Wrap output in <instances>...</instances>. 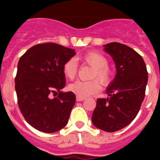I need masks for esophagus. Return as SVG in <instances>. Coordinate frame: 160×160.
I'll return each instance as SVG.
<instances>
[{
	"label": "esophagus",
	"mask_w": 160,
	"mask_h": 160,
	"mask_svg": "<svg viewBox=\"0 0 160 160\" xmlns=\"http://www.w3.org/2000/svg\"><path fill=\"white\" fill-rule=\"evenodd\" d=\"M84 99H85V98L78 97V96H77V97H76V100H77V101H79V102H80V101H83Z\"/></svg>",
	"instance_id": "34e87169"
}]
</instances>
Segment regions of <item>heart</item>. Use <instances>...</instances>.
Wrapping results in <instances>:
<instances>
[{"instance_id": "1", "label": "heart", "mask_w": 160, "mask_h": 160, "mask_svg": "<svg viewBox=\"0 0 160 160\" xmlns=\"http://www.w3.org/2000/svg\"><path fill=\"white\" fill-rule=\"evenodd\" d=\"M80 60L84 63H87L92 68H93V71L91 74V79H98L104 85H106L110 82L112 72L108 68V60L105 56L99 53L92 51L83 55L80 57ZM77 70H78L77 63L75 60L73 58L68 59L63 64V74L69 80H73L76 76ZM98 81L97 80H90V81L78 80L70 84L68 86V89L78 97L87 98L91 95L98 93L101 90L100 82Z\"/></svg>"}]
</instances>
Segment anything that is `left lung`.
<instances>
[{"label": "left lung", "mask_w": 160, "mask_h": 160, "mask_svg": "<svg viewBox=\"0 0 160 160\" xmlns=\"http://www.w3.org/2000/svg\"><path fill=\"white\" fill-rule=\"evenodd\" d=\"M104 47L114 61L117 74L106 89L109 97L97 99L92 121L99 129L115 132L137 116L144 100L148 70L143 58L130 47L117 42Z\"/></svg>", "instance_id": "8db88e82"}]
</instances>
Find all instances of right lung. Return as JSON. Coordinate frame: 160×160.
Returning a JSON list of instances; mask_svg holds the SVG:
<instances>
[{
	"mask_svg": "<svg viewBox=\"0 0 160 160\" xmlns=\"http://www.w3.org/2000/svg\"><path fill=\"white\" fill-rule=\"evenodd\" d=\"M74 55V49L45 42L32 46L19 58L15 77L18 105L38 130L54 133L68 122L76 98L72 92H61L66 84L62 67ZM51 94L58 96L50 99Z\"/></svg>",
	"mask_w": 160,
	"mask_h": 160,
	"instance_id": "1",
	"label": "right lung"
}]
</instances>
